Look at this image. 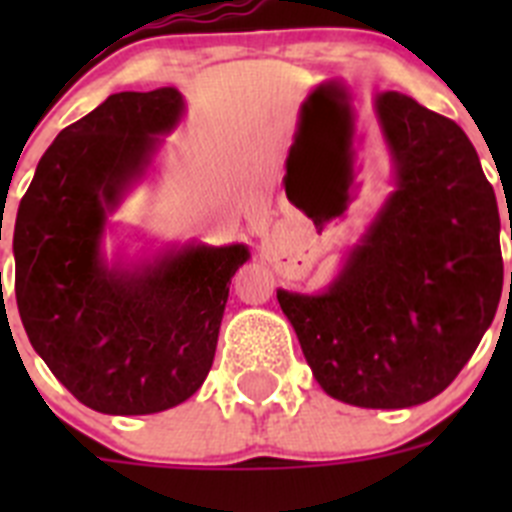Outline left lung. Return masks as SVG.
<instances>
[{"label":"left lung","instance_id":"left-lung-1","mask_svg":"<svg viewBox=\"0 0 512 512\" xmlns=\"http://www.w3.org/2000/svg\"><path fill=\"white\" fill-rule=\"evenodd\" d=\"M372 112L392 192L336 277L310 295L277 289V300L325 395L400 410L441 395L492 325L500 212L454 120L397 92H379Z\"/></svg>","mask_w":512,"mask_h":512}]
</instances>
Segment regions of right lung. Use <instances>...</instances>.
<instances>
[{
  "mask_svg": "<svg viewBox=\"0 0 512 512\" xmlns=\"http://www.w3.org/2000/svg\"><path fill=\"white\" fill-rule=\"evenodd\" d=\"M187 115L179 89L110 94L38 161L12 235L25 333L53 377L107 415H151L200 390L246 243L107 256L112 215Z\"/></svg>",
  "mask_w": 512,
  "mask_h": 512,
  "instance_id": "obj_1",
  "label": "right lung"
}]
</instances>
